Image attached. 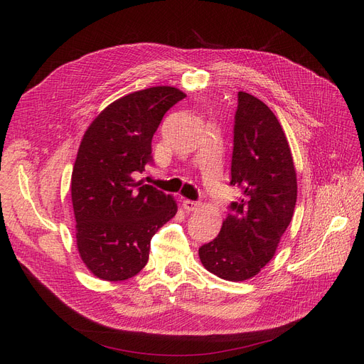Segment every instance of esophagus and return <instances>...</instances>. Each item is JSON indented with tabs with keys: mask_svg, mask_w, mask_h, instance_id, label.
I'll return each instance as SVG.
<instances>
[{
	"mask_svg": "<svg viewBox=\"0 0 364 364\" xmlns=\"http://www.w3.org/2000/svg\"><path fill=\"white\" fill-rule=\"evenodd\" d=\"M198 208H199L198 202H193V200H184L183 202V209L187 213H193V211H196Z\"/></svg>",
	"mask_w": 364,
	"mask_h": 364,
	"instance_id": "34e87169",
	"label": "esophagus"
}]
</instances>
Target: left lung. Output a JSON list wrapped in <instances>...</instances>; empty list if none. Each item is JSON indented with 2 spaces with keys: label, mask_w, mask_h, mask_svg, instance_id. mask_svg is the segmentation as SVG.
Segmentation results:
<instances>
[{
  "label": "left lung",
  "mask_w": 364,
  "mask_h": 364,
  "mask_svg": "<svg viewBox=\"0 0 364 364\" xmlns=\"http://www.w3.org/2000/svg\"><path fill=\"white\" fill-rule=\"evenodd\" d=\"M230 184L242 190V198L232 202L218 236L199 247V258L220 279L243 282L274 257L292 221L298 188L291 147L276 114L245 91L237 94Z\"/></svg>",
  "instance_id": "1"
}]
</instances>
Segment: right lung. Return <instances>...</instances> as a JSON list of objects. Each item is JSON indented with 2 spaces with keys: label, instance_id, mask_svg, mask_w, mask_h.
Wrapping results in <instances>:
<instances>
[{
  "label": "right lung",
  "instance_id": "obj_1",
  "mask_svg": "<svg viewBox=\"0 0 364 364\" xmlns=\"http://www.w3.org/2000/svg\"><path fill=\"white\" fill-rule=\"evenodd\" d=\"M186 94L151 87L114 100L87 128L72 171L76 247L102 280L122 282L147 264L150 240L177 214V203L132 178L151 162V139L164 114Z\"/></svg>",
  "mask_w": 364,
  "mask_h": 364
}]
</instances>
